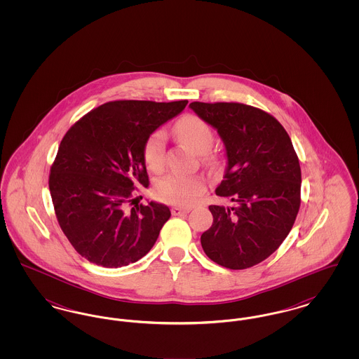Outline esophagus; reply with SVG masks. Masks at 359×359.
Segmentation results:
<instances>
[{
    "instance_id": "obj_1",
    "label": "esophagus",
    "mask_w": 359,
    "mask_h": 359,
    "mask_svg": "<svg viewBox=\"0 0 359 359\" xmlns=\"http://www.w3.org/2000/svg\"><path fill=\"white\" fill-rule=\"evenodd\" d=\"M189 212V208H182V207H173L172 208V215H183Z\"/></svg>"
}]
</instances>
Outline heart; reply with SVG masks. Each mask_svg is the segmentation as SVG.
I'll use <instances>...</instances> for the list:
<instances>
[{
	"label": "heart",
	"mask_w": 359,
	"mask_h": 359,
	"mask_svg": "<svg viewBox=\"0 0 359 359\" xmlns=\"http://www.w3.org/2000/svg\"><path fill=\"white\" fill-rule=\"evenodd\" d=\"M175 133L188 149L203 154L211 148L214 135L205 121L195 116H186L177 121ZM165 138L161 132L151 135L144 147V160L149 170L158 171L164 164ZM205 180L199 176L168 175L154 184V195L158 201L176 205H191L205 192Z\"/></svg>",
	"instance_id": "1"
}]
</instances>
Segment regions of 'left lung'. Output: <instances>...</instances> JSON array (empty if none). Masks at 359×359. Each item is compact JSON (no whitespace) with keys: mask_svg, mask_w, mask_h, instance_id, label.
<instances>
[{"mask_svg":"<svg viewBox=\"0 0 359 359\" xmlns=\"http://www.w3.org/2000/svg\"><path fill=\"white\" fill-rule=\"evenodd\" d=\"M211 125L226 151L218 196L236 205H210L212 224L201 237L205 255L229 269H246L278 249L300 207L302 171L283 125L243 103H189Z\"/></svg>","mask_w":359,"mask_h":359,"instance_id":"8db88e82","label":"left lung"}]
</instances>
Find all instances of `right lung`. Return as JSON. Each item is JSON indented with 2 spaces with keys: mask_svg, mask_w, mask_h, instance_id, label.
<instances>
[{
  "mask_svg": "<svg viewBox=\"0 0 359 359\" xmlns=\"http://www.w3.org/2000/svg\"><path fill=\"white\" fill-rule=\"evenodd\" d=\"M188 101H114L87 113L63 137L51 167L55 214L74 249L93 264L121 268L145 256L171 217L168 205H136L148 187L147 140Z\"/></svg>",
  "mask_w": 359,
  "mask_h": 359,
  "instance_id": "obj_1",
  "label": "right lung"
}]
</instances>
